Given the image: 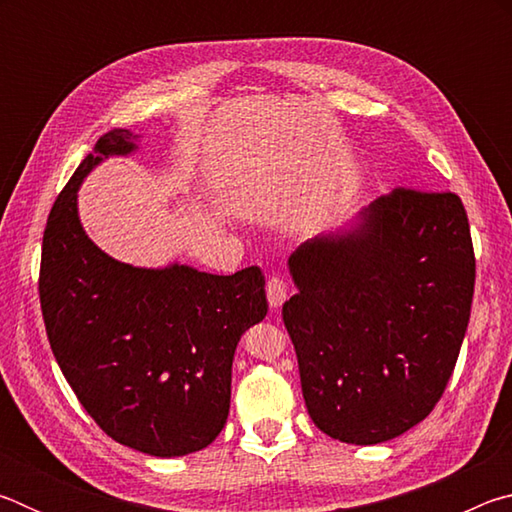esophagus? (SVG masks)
<instances>
[{"label": "esophagus", "mask_w": 512, "mask_h": 512, "mask_svg": "<svg viewBox=\"0 0 512 512\" xmlns=\"http://www.w3.org/2000/svg\"><path fill=\"white\" fill-rule=\"evenodd\" d=\"M266 296H268V305L277 309L284 300H287V282H284L280 275H271L266 282Z\"/></svg>", "instance_id": "1"}]
</instances>
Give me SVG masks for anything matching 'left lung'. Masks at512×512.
Instances as JSON below:
<instances>
[{"label":"left lung","mask_w":512,"mask_h":512,"mask_svg":"<svg viewBox=\"0 0 512 512\" xmlns=\"http://www.w3.org/2000/svg\"><path fill=\"white\" fill-rule=\"evenodd\" d=\"M361 219L289 257L298 293L282 320L316 427L377 445L443 397L470 323L476 259L454 192L397 187Z\"/></svg>","instance_id":"left-lung-1"}]
</instances>
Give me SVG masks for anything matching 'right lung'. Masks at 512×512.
<instances>
[{
	"mask_svg": "<svg viewBox=\"0 0 512 512\" xmlns=\"http://www.w3.org/2000/svg\"><path fill=\"white\" fill-rule=\"evenodd\" d=\"M133 149L124 128L99 137L58 194L42 235L38 293L51 352L90 418L117 443L169 458L221 433L237 343L268 302L257 266L235 275L178 264L151 271L92 244L76 189L101 158Z\"/></svg>",
	"mask_w": 512,
	"mask_h": 512,
	"instance_id": "1",
	"label": "right lung"
}]
</instances>
